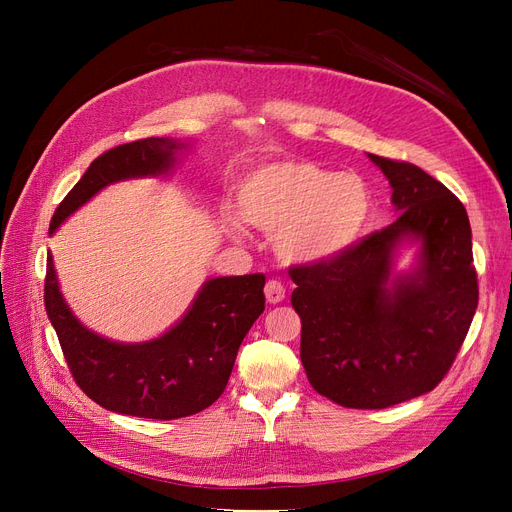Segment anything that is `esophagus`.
<instances>
[{"label":"esophagus","instance_id":"34e87169","mask_svg":"<svg viewBox=\"0 0 512 512\" xmlns=\"http://www.w3.org/2000/svg\"><path fill=\"white\" fill-rule=\"evenodd\" d=\"M284 297H286V290H284L282 282L270 280V282L265 284V299H267V303L278 305V303L284 301Z\"/></svg>","mask_w":512,"mask_h":512}]
</instances>
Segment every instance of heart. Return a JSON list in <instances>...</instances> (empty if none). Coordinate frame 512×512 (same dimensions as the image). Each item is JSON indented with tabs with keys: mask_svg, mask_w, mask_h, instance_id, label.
Returning a JSON list of instances; mask_svg holds the SVG:
<instances>
[{
	"mask_svg": "<svg viewBox=\"0 0 512 512\" xmlns=\"http://www.w3.org/2000/svg\"><path fill=\"white\" fill-rule=\"evenodd\" d=\"M242 218L276 236L280 257L292 263H326L361 236L371 193L353 172L332 174L313 161L284 159L257 168L240 186ZM234 232H240L232 222Z\"/></svg>",
	"mask_w": 512,
	"mask_h": 512,
	"instance_id": "heart-1",
	"label": "heart"
}]
</instances>
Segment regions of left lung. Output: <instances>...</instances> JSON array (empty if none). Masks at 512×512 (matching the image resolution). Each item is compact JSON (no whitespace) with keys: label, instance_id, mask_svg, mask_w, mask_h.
<instances>
[{"label":"left lung","instance_id":"left-lung-1","mask_svg":"<svg viewBox=\"0 0 512 512\" xmlns=\"http://www.w3.org/2000/svg\"><path fill=\"white\" fill-rule=\"evenodd\" d=\"M369 159L390 180L398 218L332 261L288 270L309 384L346 409H386L432 392L479 301L465 205L409 161ZM402 239L420 240V265L390 281Z\"/></svg>","mask_w":512,"mask_h":512}]
</instances>
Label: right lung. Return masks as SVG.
Here are the masks:
<instances>
[{
	"label": "right lung",
	"mask_w": 512,
	"mask_h": 512,
	"mask_svg": "<svg viewBox=\"0 0 512 512\" xmlns=\"http://www.w3.org/2000/svg\"><path fill=\"white\" fill-rule=\"evenodd\" d=\"M172 139H141L99 155L53 213L49 234L103 186L172 170ZM265 276H226L205 282L178 324L149 342L120 344L87 330L68 309L47 257L45 309L74 382L99 407L145 419L195 415L222 396L238 346L265 309Z\"/></svg>",
	"instance_id": "obj_1"
}]
</instances>
